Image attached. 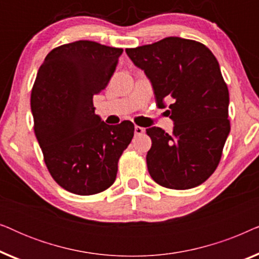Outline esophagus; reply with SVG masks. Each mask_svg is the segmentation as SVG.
Listing matches in <instances>:
<instances>
[{"mask_svg":"<svg viewBox=\"0 0 259 259\" xmlns=\"http://www.w3.org/2000/svg\"><path fill=\"white\" fill-rule=\"evenodd\" d=\"M134 133H136V136H140V134L145 133V128H144V127H140V126H136V127H134Z\"/></svg>","mask_w":259,"mask_h":259,"instance_id":"34e87169","label":"esophagus"}]
</instances>
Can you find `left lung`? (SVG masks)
<instances>
[{
	"label": "left lung",
	"mask_w": 259,
	"mask_h": 259,
	"mask_svg": "<svg viewBox=\"0 0 259 259\" xmlns=\"http://www.w3.org/2000/svg\"><path fill=\"white\" fill-rule=\"evenodd\" d=\"M126 53L151 81L158 107L172 99L166 112L175 122L173 133L146 130L152 179L173 190L200 185L217 168L230 133L229 90L217 59L200 42L177 36Z\"/></svg>",
	"instance_id": "8db88e82"
}]
</instances>
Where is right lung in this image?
<instances>
[{"label":"right lung","instance_id":"add662e5","mask_svg":"<svg viewBox=\"0 0 259 259\" xmlns=\"http://www.w3.org/2000/svg\"><path fill=\"white\" fill-rule=\"evenodd\" d=\"M122 52L87 40L60 46L46 56L31 91L35 136L48 171L79 196L114 183L120 155L134 136L132 122L107 125L93 106Z\"/></svg>","mask_w":259,"mask_h":259}]
</instances>
